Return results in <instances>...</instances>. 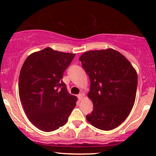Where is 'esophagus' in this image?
Wrapping results in <instances>:
<instances>
[{"instance_id":"34e87169","label":"esophagus","mask_w":156,"mask_h":156,"mask_svg":"<svg viewBox=\"0 0 156 156\" xmlns=\"http://www.w3.org/2000/svg\"><path fill=\"white\" fill-rule=\"evenodd\" d=\"M84 96V94L83 92H81V93H80L79 94H78V100H79V101H81L82 100V98H83V97Z\"/></svg>"}]
</instances>
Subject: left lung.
<instances>
[{
    "mask_svg": "<svg viewBox=\"0 0 156 156\" xmlns=\"http://www.w3.org/2000/svg\"><path fill=\"white\" fill-rule=\"evenodd\" d=\"M79 60L91 83L88 97L93 111L87 119L98 129H114L128 117L135 103L136 71L124 55L111 48L85 52Z\"/></svg>",
    "mask_w": 156,
    "mask_h": 156,
    "instance_id": "8db88e82",
    "label": "left lung"
}]
</instances>
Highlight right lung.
I'll return each instance as SVG.
<instances>
[{
	"mask_svg": "<svg viewBox=\"0 0 156 156\" xmlns=\"http://www.w3.org/2000/svg\"><path fill=\"white\" fill-rule=\"evenodd\" d=\"M75 53L46 48L27 57L19 77V95L23 109L39 130L51 132L66 124L77 98L62 81Z\"/></svg>",
	"mask_w": 156,
	"mask_h": 156,
	"instance_id": "right-lung-1",
	"label": "right lung"
}]
</instances>
